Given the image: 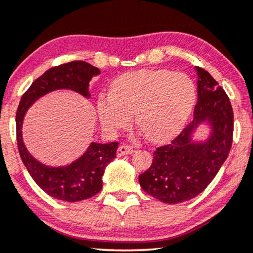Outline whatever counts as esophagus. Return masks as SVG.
I'll return each instance as SVG.
<instances>
[{
  "label": "esophagus",
  "instance_id": "obj_1",
  "mask_svg": "<svg viewBox=\"0 0 253 253\" xmlns=\"http://www.w3.org/2000/svg\"><path fill=\"white\" fill-rule=\"evenodd\" d=\"M133 152V148L130 146H127V145H123L120 146L119 148L117 150V155L119 156H124V155H127V154H130V153Z\"/></svg>",
  "mask_w": 253,
  "mask_h": 253
}]
</instances>
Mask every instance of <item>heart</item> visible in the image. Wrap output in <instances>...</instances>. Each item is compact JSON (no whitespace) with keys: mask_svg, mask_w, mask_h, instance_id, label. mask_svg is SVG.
Wrapping results in <instances>:
<instances>
[{"mask_svg":"<svg viewBox=\"0 0 253 253\" xmlns=\"http://www.w3.org/2000/svg\"><path fill=\"white\" fill-rule=\"evenodd\" d=\"M197 100L196 85L183 72L140 70L114 79L111 93H100L98 118L108 135L127 129L135 114L136 126L153 142L180 133Z\"/></svg>","mask_w":253,"mask_h":253,"instance_id":"b5f03b06","label":"heart"}]
</instances>
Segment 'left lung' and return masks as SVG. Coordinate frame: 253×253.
<instances>
[{"mask_svg":"<svg viewBox=\"0 0 253 253\" xmlns=\"http://www.w3.org/2000/svg\"><path fill=\"white\" fill-rule=\"evenodd\" d=\"M196 72L193 121L169 145L156 148L152 166L139 175L142 189L164 203H182L202 193L231 149L233 112L229 97L209 72L198 66ZM201 124H207L211 133L196 142L193 135Z\"/></svg>","mask_w":253,"mask_h":253,"instance_id":"8db88e82","label":"left lung"}]
</instances>
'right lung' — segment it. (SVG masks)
<instances>
[{
  "instance_id": "obj_1",
  "label": "right lung",
  "mask_w": 253,
  "mask_h": 253,
  "mask_svg": "<svg viewBox=\"0 0 253 253\" xmlns=\"http://www.w3.org/2000/svg\"><path fill=\"white\" fill-rule=\"evenodd\" d=\"M100 70L91 64L75 60L55 66L37 78L22 95L16 113V134L21 159L29 174L42 190L65 202H78L94 196L103 188L105 168L116 158L118 142H91L81 158L70 165L51 167L38 161L28 152L22 137V125L27 111L37 99L56 89H71L89 98L88 85Z\"/></svg>"
}]
</instances>
